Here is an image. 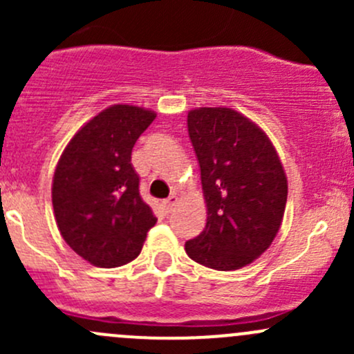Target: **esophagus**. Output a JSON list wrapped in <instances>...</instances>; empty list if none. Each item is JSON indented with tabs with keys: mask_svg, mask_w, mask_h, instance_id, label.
Instances as JSON below:
<instances>
[{
	"mask_svg": "<svg viewBox=\"0 0 354 354\" xmlns=\"http://www.w3.org/2000/svg\"><path fill=\"white\" fill-rule=\"evenodd\" d=\"M178 200H180V198H178V195H174V194L171 195L169 198L164 200V202H162V209H164V212H166V214H171V212H173V209H174V207H176Z\"/></svg>",
	"mask_w": 354,
	"mask_h": 354,
	"instance_id": "esophagus-1",
	"label": "esophagus"
}]
</instances>
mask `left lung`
Here are the masks:
<instances>
[{
	"instance_id": "obj_1",
	"label": "left lung",
	"mask_w": 354,
	"mask_h": 354,
	"mask_svg": "<svg viewBox=\"0 0 354 354\" xmlns=\"http://www.w3.org/2000/svg\"><path fill=\"white\" fill-rule=\"evenodd\" d=\"M207 205L202 233L185 243L188 257L216 270L259 259L276 238L288 200V178L266 131L231 108L188 111Z\"/></svg>"
}]
</instances>
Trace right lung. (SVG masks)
Returning <instances> with one entry per match:
<instances>
[{"label":"right lung","mask_w":354,"mask_h":354,"mask_svg":"<svg viewBox=\"0 0 354 354\" xmlns=\"http://www.w3.org/2000/svg\"><path fill=\"white\" fill-rule=\"evenodd\" d=\"M154 120L151 109L109 106L59 157L51 192L56 224L66 245L92 266L113 269L137 259L157 223L131 166V149Z\"/></svg>","instance_id":"add662e5"}]
</instances>
